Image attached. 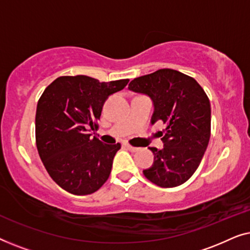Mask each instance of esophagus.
<instances>
[{"label": "esophagus", "instance_id": "obj_1", "mask_svg": "<svg viewBox=\"0 0 250 250\" xmlns=\"http://www.w3.org/2000/svg\"><path fill=\"white\" fill-rule=\"evenodd\" d=\"M124 148H126V149L129 150V151H132V152H135V151H138V150H139V148H135V146H129V145H124Z\"/></svg>", "mask_w": 250, "mask_h": 250}]
</instances>
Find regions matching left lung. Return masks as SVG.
I'll list each match as a JSON object with an SVG mask.
<instances>
[{"label":"left lung","instance_id":"left-lung-1","mask_svg":"<svg viewBox=\"0 0 250 250\" xmlns=\"http://www.w3.org/2000/svg\"><path fill=\"white\" fill-rule=\"evenodd\" d=\"M128 88L151 98V123L165 126L159 132L164 148H149L153 164L143 174L158 187L181 186L197 170L209 142V99L194 78L168 68L134 78Z\"/></svg>","mask_w":250,"mask_h":250}]
</instances>
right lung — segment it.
<instances>
[{"mask_svg": "<svg viewBox=\"0 0 250 250\" xmlns=\"http://www.w3.org/2000/svg\"><path fill=\"white\" fill-rule=\"evenodd\" d=\"M128 81L61 76L41 95L35 117L37 151L49 175L69 193H93L110 175L121 145H105L91 132L98 131L104 101Z\"/></svg>", "mask_w": 250, "mask_h": 250, "instance_id": "right-lung-1", "label": "right lung"}]
</instances>
